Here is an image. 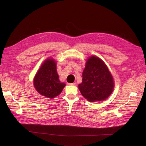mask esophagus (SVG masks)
Returning a JSON list of instances; mask_svg holds the SVG:
<instances>
[{"mask_svg": "<svg viewBox=\"0 0 146 146\" xmlns=\"http://www.w3.org/2000/svg\"><path fill=\"white\" fill-rule=\"evenodd\" d=\"M68 85L69 86H75L76 83H68Z\"/></svg>", "mask_w": 146, "mask_h": 146, "instance_id": "1", "label": "esophagus"}]
</instances>
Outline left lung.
<instances>
[{"label": "left lung", "instance_id": "obj_1", "mask_svg": "<svg viewBox=\"0 0 146 146\" xmlns=\"http://www.w3.org/2000/svg\"><path fill=\"white\" fill-rule=\"evenodd\" d=\"M78 85L82 96L89 102H99L108 98L114 88L113 77L104 61L92 56L86 61Z\"/></svg>", "mask_w": 146, "mask_h": 146}]
</instances>
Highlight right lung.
<instances>
[{"label":"right lung","instance_id":"obj_1","mask_svg":"<svg viewBox=\"0 0 146 146\" xmlns=\"http://www.w3.org/2000/svg\"><path fill=\"white\" fill-rule=\"evenodd\" d=\"M56 62L52 58L46 60L35 74L34 86L40 95L52 99L60 94L66 86L60 82L57 72Z\"/></svg>","mask_w":146,"mask_h":146}]
</instances>
